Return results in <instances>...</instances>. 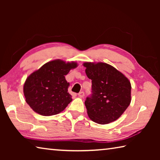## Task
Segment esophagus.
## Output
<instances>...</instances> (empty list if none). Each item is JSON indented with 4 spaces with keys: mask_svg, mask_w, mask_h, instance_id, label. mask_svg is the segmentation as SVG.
I'll list each match as a JSON object with an SVG mask.
<instances>
[{
    "mask_svg": "<svg viewBox=\"0 0 160 160\" xmlns=\"http://www.w3.org/2000/svg\"><path fill=\"white\" fill-rule=\"evenodd\" d=\"M78 96H79L80 98H82V97L85 96V93H84V92H80L78 93Z\"/></svg>",
    "mask_w": 160,
    "mask_h": 160,
    "instance_id": "1",
    "label": "esophagus"
}]
</instances>
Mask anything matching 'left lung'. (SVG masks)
Returning <instances> with one entry per match:
<instances>
[{"instance_id": "obj_1", "label": "left lung", "mask_w": 160, "mask_h": 160, "mask_svg": "<svg viewBox=\"0 0 160 160\" xmlns=\"http://www.w3.org/2000/svg\"><path fill=\"white\" fill-rule=\"evenodd\" d=\"M82 65L92 80V94L85 102L89 118L102 125L117 120L131 102V82L106 63L85 62Z\"/></svg>"}]
</instances>
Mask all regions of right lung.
Wrapping results in <instances>:
<instances>
[{"mask_svg":"<svg viewBox=\"0 0 160 160\" xmlns=\"http://www.w3.org/2000/svg\"><path fill=\"white\" fill-rule=\"evenodd\" d=\"M77 67V62L56 59L32 72L23 87L25 101L32 109L45 116L63 112L72 100L65 75Z\"/></svg>","mask_w":160,"mask_h":160,"instance_id":"add662e5","label":"right lung"}]
</instances>
